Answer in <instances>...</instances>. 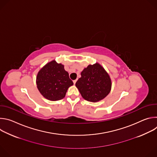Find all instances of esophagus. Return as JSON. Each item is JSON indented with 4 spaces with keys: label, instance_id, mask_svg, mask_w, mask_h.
Wrapping results in <instances>:
<instances>
[{
    "label": "esophagus",
    "instance_id": "1",
    "mask_svg": "<svg viewBox=\"0 0 157 157\" xmlns=\"http://www.w3.org/2000/svg\"><path fill=\"white\" fill-rule=\"evenodd\" d=\"M76 81H77V79H75V80H74V81H73V83L75 84H76Z\"/></svg>",
    "mask_w": 157,
    "mask_h": 157
}]
</instances>
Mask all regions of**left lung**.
Segmentation results:
<instances>
[{
  "mask_svg": "<svg viewBox=\"0 0 157 157\" xmlns=\"http://www.w3.org/2000/svg\"><path fill=\"white\" fill-rule=\"evenodd\" d=\"M76 86L82 97L90 102H98L105 98L111 89V79L103 67L96 63L89 64L81 73Z\"/></svg>",
  "mask_w": 157,
  "mask_h": 157,
  "instance_id": "8db88e82",
  "label": "left lung"
}]
</instances>
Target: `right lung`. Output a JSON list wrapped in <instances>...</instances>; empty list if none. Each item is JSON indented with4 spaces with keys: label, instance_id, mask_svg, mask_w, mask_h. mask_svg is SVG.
I'll list each match as a JSON object with an SVG mask.
<instances>
[{
    "label": "right lung",
    "instance_id": "1",
    "mask_svg": "<svg viewBox=\"0 0 157 157\" xmlns=\"http://www.w3.org/2000/svg\"><path fill=\"white\" fill-rule=\"evenodd\" d=\"M36 82L41 95L50 101H58L65 97L68 89L73 84L64 65L53 60L38 71Z\"/></svg>",
    "mask_w": 157,
    "mask_h": 157
}]
</instances>
